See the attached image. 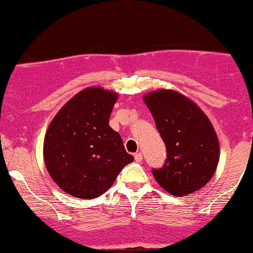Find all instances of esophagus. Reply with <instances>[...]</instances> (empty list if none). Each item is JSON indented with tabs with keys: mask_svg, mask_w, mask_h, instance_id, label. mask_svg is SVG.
<instances>
[{
	"mask_svg": "<svg viewBox=\"0 0 253 253\" xmlns=\"http://www.w3.org/2000/svg\"><path fill=\"white\" fill-rule=\"evenodd\" d=\"M134 160L136 161V163H141V161H142V154L140 153V152H138V153L134 154Z\"/></svg>",
	"mask_w": 253,
	"mask_h": 253,
	"instance_id": "esophagus-1",
	"label": "esophagus"
}]
</instances>
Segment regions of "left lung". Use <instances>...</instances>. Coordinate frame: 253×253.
I'll use <instances>...</instances> for the list:
<instances>
[{
  "label": "left lung",
  "instance_id": "1",
  "mask_svg": "<svg viewBox=\"0 0 253 253\" xmlns=\"http://www.w3.org/2000/svg\"><path fill=\"white\" fill-rule=\"evenodd\" d=\"M144 102L165 142L167 159L153 175L164 190L182 197L205 186L219 163V141L210 119L187 96L172 89L147 93Z\"/></svg>",
  "mask_w": 253,
  "mask_h": 253
}]
</instances>
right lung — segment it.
I'll list each match as a JSON object with an SVG mask.
<instances>
[{
    "instance_id": "1",
    "label": "right lung",
    "mask_w": 253,
    "mask_h": 253,
    "mask_svg": "<svg viewBox=\"0 0 253 253\" xmlns=\"http://www.w3.org/2000/svg\"><path fill=\"white\" fill-rule=\"evenodd\" d=\"M118 96L101 87L84 88L63 105L48 126L44 165L57 186L73 197L101 196L134 160L108 124Z\"/></svg>"
}]
</instances>
